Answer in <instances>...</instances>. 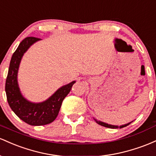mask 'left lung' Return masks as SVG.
I'll list each match as a JSON object with an SVG mask.
<instances>
[{"mask_svg": "<svg viewBox=\"0 0 156 156\" xmlns=\"http://www.w3.org/2000/svg\"><path fill=\"white\" fill-rule=\"evenodd\" d=\"M96 120V119H95ZM96 122H97L99 125H100L101 126H103V127H108V128H119L118 126H114V125H108V124H106V123H104V122H99V121L96 120ZM130 123H128V124H126L125 125H122L120 126L119 128H122V127H125L126 126L129 125Z\"/></svg>", "mask_w": 156, "mask_h": 156, "instance_id": "left-lung-1", "label": "left lung"}]
</instances>
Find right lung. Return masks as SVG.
Segmentation results:
<instances>
[{"instance_id":"obj_1","label":"right lung","mask_w":156,"mask_h":156,"mask_svg":"<svg viewBox=\"0 0 156 156\" xmlns=\"http://www.w3.org/2000/svg\"><path fill=\"white\" fill-rule=\"evenodd\" d=\"M39 40L40 38L34 37H27L22 40L12 57L5 86L6 98L11 109L20 119L33 126L48 125L55 121L62 101L75 83V81H73L62 86L48 100L38 104L31 103L22 97L17 82L19 64L26 50Z\"/></svg>"}]
</instances>
